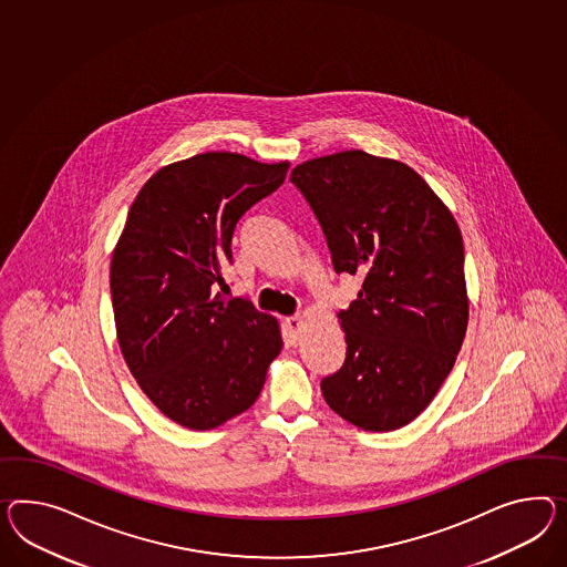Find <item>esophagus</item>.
Listing matches in <instances>:
<instances>
[{"label":"esophagus","mask_w":567,"mask_h":567,"mask_svg":"<svg viewBox=\"0 0 567 567\" xmlns=\"http://www.w3.org/2000/svg\"><path fill=\"white\" fill-rule=\"evenodd\" d=\"M284 327H286V337L290 341L291 346H296L300 341V329H302V319L300 317H288L284 320Z\"/></svg>","instance_id":"1"}]
</instances>
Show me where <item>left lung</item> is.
<instances>
[{"label":"left lung","instance_id":"8db88e82","mask_svg":"<svg viewBox=\"0 0 567 567\" xmlns=\"http://www.w3.org/2000/svg\"><path fill=\"white\" fill-rule=\"evenodd\" d=\"M337 274L362 277L337 317L343 365L322 378L327 405L365 432L415 420L451 374L468 322L463 236L406 164L349 150L291 171Z\"/></svg>","mask_w":567,"mask_h":567}]
</instances>
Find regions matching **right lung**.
I'll list each match as a JSON object with an SVG mask.
<instances>
[{"label":"right lung","instance_id":"add662e5","mask_svg":"<svg viewBox=\"0 0 567 567\" xmlns=\"http://www.w3.org/2000/svg\"><path fill=\"white\" fill-rule=\"evenodd\" d=\"M288 168L205 152L150 176L131 205L111 261L116 339L140 389L183 427L247 411L281 351L279 322L218 288L238 219Z\"/></svg>","mask_w":567,"mask_h":567}]
</instances>
